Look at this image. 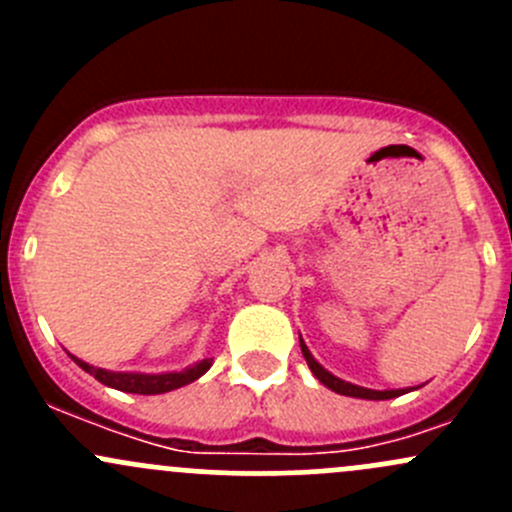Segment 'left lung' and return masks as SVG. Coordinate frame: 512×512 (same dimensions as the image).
<instances>
[{
	"mask_svg": "<svg viewBox=\"0 0 512 512\" xmlns=\"http://www.w3.org/2000/svg\"><path fill=\"white\" fill-rule=\"evenodd\" d=\"M299 347H302V354H304V359H307V366H309V369H312V374L317 376V379L322 381V384L327 386V389H332L334 394L352 396V399L386 401V399H396V396L409 394V391H414V389H384V391H379V389H366V386H356V384H352V381L339 379V376H334L332 371L324 369V366L319 364V361L312 356V352H309V349H307V344H304L302 334H299Z\"/></svg>",
	"mask_w": 512,
	"mask_h": 512,
	"instance_id": "1",
	"label": "left lung"
}]
</instances>
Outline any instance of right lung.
<instances>
[{
	"instance_id": "add662e5",
	"label": "right lung",
	"mask_w": 512,
	"mask_h": 512,
	"mask_svg": "<svg viewBox=\"0 0 512 512\" xmlns=\"http://www.w3.org/2000/svg\"><path fill=\"white\" fill-rule=\"evenodd\" d=\"M86 374H91L94 379L101 381L103 386H111V389L126 391V394H143V396H153V394H165V391L180 389V386L190 384V381L200 379L205 371L213 366V361L203 359L198 364H190L180 371H163V374H143V371H108L101 369V366H91L86 364L84 359L79 356L69 354Z\"/></svg>"
}]
</instances>
